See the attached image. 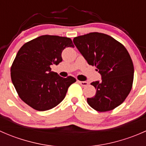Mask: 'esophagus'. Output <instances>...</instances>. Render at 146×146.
I'll list each match as a JSON object with an SVG mask.
<instances>
[{
  "label": "esophagus",
  "instance_id": "obj_1",
  "mask_svg": "<svg viewBox=\"0 0 146 146\" xmlns=\"http://www.w3.org/2000/svg\"><path fill=\"white\" fill-rule=\"evenodd\" d=\"M78 82L82 85V86H83V87L87 86V85H88V82L86 81H78Z\"/></svg>",
  "mask_w": 146,
  "mask_h": 146
}]
</instances>
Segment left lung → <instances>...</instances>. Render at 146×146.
<instances>
[{
  "label": "left lung",
  "mask_w": 146,
  "mask_h": 146,
  "mask_svg": "<svg viewBox=\"0 0 146 146\" xmlns=\"http://www.w3.org/2000/svg\"><path fill=\"white\" fill-rule=\"evenodd\" d=\"M73 43L89 65L96 66L100 81L91 82L96 94L87 102L98 111H107L120 105L132 88L134 68L126 48L111 36L91 32L77 36Z\"/></svg>",
  "instance_id": "obj_1"
}]
</instances>
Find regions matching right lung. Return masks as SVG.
I'll return each mask as SVG.
<instances>
[{"label": "right lung", "mask_w": 146, "mask_h": 146, "mask_svg": "<svg viewBox=\"0 0 146 146\" xmlns=\"http://www.w3.org/2000/svg\"><path fill=\"white\" fill-rule=\"evenodd\" d=\"M71 46L74 45L70 38L42 35L20 48L10 75L22 100L38 111L51 110L63 101L68 87L76 80L72 76L61 77L51 66L61 62L63 50Z\"/></svg>", "instance_id": "1"}]
</instances>
